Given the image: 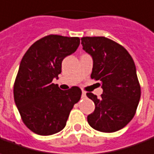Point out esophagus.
<instances>
[{"label":"esophagus","instance_id":"obj_1","mask_svg":"<svg viewBox=\"0 0 154 154\" xmlns=\"http://www.w3.org/2000/svg\"><path fill=\"white\" fill-rule=\"evenodd\" d=\"M82 98H85V97H86V92L82 91Z\"/></svg>","mask_w":154,"mask_h":154}]
</instances>
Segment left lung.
<instances>
[{
	"label": "left lung",
	"instance_id": "8db88e82",
	"mask_svg": "<svg viewBox=\"0 0 154 154\" xmlns=\"http://www.w3.org/2000/svg\"><path fill=\"white\" fill-rule=\"evenodd\" d=\"M82 49L94 60L91 78L101 82L100 98L92 93L95 109L88 116L91 127L102 132L122 129L134 117L141 87L132 57L124 47L105 37H82Z\"/></svg>",
	"mask_w": 154,
	"mask_h": 154
}]
</instances>
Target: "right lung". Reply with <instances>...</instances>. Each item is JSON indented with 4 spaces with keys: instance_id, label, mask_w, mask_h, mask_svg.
<instances>
[{
    "instance_id": "add662e5",
    "label": "right lung",
    "mask_w": 154,
    "mask_h": 154,
    "mask_svg": "<svg viewBox=\"0 0 154 154\" xmlns=\"http://www.w3.org/2000/svg\"><path fill=\"white\" fill-rule=\"evenodd\" d=\"M78 37L47 35L33 44L25 53L16 77L13 94L21 118L30 131L50 136L66 126L82 90L72 87L60 89L53 79L61 72V63L79 46Z\"/></svg>"
}]
</instances>
